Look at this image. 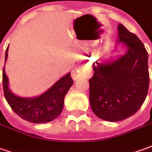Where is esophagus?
<instances>
[{"instance_id":"1","label":"esophagus","mask_w":152,"mask_h":152,"mask_svg":"<svg viewBox=\"0 0 152 152\" xmlns=\"http://www.w3.org/2000/svg\"><path fill=\"white\" fill-rule=\"evenodd\" d=\"M72 76H73V78H74L75 80L77 79V77H78V73L76 72H74L72 74Z\"/></svg>"}]
</instances>
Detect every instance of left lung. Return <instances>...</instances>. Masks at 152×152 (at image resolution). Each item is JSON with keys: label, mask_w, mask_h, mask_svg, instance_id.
Listing matches in <instances>:
<instances>
[{"label": "left lung", "mask_w": 152, "mask_h": 152, "mask_svg": "<svg viewBox=\"0 0 152 152\" xmlns=\"http://www.w3.org/2000/svg\"><path fill=\"white\" fill-rule=\"evenodd\" d=\"M119 39L127 51L116 60L95 62L89 79V102L94 113L107 121H120L139 110L149 88L148 53L142 42L122 24Z\"/></svg>", "instance_id": "obj_1"}]
</instances>
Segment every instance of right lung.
Segmentation results:
<instances>
[{"mask_svg":"<svg viewBox=\"0 0 152 152\" xmlns=\"http://www.w3.org/2000/svg\"><path fill=\"white\" fill-rule=\"evenodd\" d=\"M8 48L5 51V62L8 57ZM8 77L3 68L2 84L4 95L12 110L25 121L41 124L53 121L63 111L65 95L72 86L71 72L58 80L51 88L36 98H21L15 95L9 89Z\"/></svg>","mask_w":152,"mask_h":152,"instance_id":"right-lung-1","label":"right lung"}]
</instances>
